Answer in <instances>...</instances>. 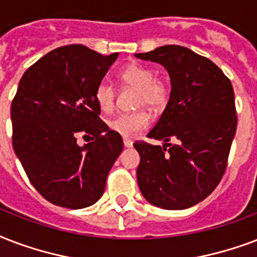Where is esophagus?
Segmentation results:
<instances>
[{"label":"esophagus","instance_id":"obj_1","mask_svg":"<svg viewBox=\"0 0 257 257\" xmlns=\"http://www.w3.org/2000/svg\"><path fill=\"white\" fill-rule=\"evenodd\" d=\"M123 145H124V147H133V141H130V139H123Z\"/></svg>","mask_w":257,"mask_h":257}]
</instances>
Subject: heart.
<instances>
[{
	"label": "heart",
	"instance_id": "b5f03b06",
	"mask_svg": "<svg viewBox=\"0 0 257 257\" xmlns=\"http://www.w3.org/2000/svg\"><path fill=\"white\" fill-rule=\"evenodd\" d=\"M119 79L123 84L138 89L137 104L161 110L169 100V84L164 77L156 76V71L146 64L131 63L120 69ZM115 88L107 81H100L95 88V101L103 112H110L115 106ZM151 116L147 111L116 115L108 122V127L123 138H134L150 126Z\"/></svg>",
	"mask_w": 257,
	"mask_h": 257
}]
</instances>
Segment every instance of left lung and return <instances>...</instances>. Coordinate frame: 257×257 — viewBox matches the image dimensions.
<instances>
[{
	"instance_id": "1",
	"label": "left lung",
	"mask_w": 257,
	"mask_h": 257,
	"mask_svg": "<svg viewBox=\"0 0 257 257\" xmlns=\"http://www.w3.org/2000/svg\"><path fill=\"white\" fill-rule=\"evenodd\" d=\"M135 57L164 65L172 84L168 106L147 134L164 146L134 143L139 190L158 208L186 209L209 196L225 173L237 126L233 87L213 61L181 45Z\"/></svg>"
}]
</instances>
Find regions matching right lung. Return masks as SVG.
I'll return each mask as SVG.
<instances>
[{
    "mask_svg": "<svg viewBox=\"0 0 257 257\" xmlns=\"http://www.w3.org/2000/svg\"><path fill=\"white\" fill-rule=\"evenodd\" d=\"M118 53L84 45L53 49L29 67L12 101L13 149L31 184L49 202L81 209L101 197L122 137L100 120L95 88ZM79 135L89 136L84 147Z\"/></svg>",
    "mask_w": 257,
    "mask_h": 257,
    "instance_id": "obj_1",
    "label": "right lung"
}]
</instances>
